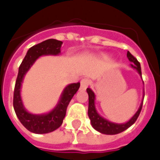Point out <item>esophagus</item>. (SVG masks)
Returning a JSON list of instances; mask_svg holds the SVG:
<instances>
[{
    "label": "esophagus",
    "instance_id": "34e87169",
    "mask_svg": "<svg viewBox=\"0 0 160 160\" xmlns=\"http://www.w3.org/2000/svg\"><path fill=\"white\" fill-rule=\"evenodd\" d=\"M89 85H90V80H88L87 78H84V79H82L81 81H80V89L86 90Z\"/></svg>",
    "mask_w": 160,
    "mask_h": 160
}]
</instances>
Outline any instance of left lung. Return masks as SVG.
Segmentation results:
<instances>
[{
	"instance_id": "left-lung-1",
	"label": "left lung",
	"mask_w": 160,
	"mask_h": 160,
	"mask_svg": "<svg viewBox=\"0 0 160 160\" xmlns=\"http://www.w3.org/2000/svg\"><path fill=\"white\" fill-rule=\"evenodd\" d=\"M127 56L128 60L134 62V64H131L132 68H134L135 69L137 70L139 73L141 75V64L138 62L137 59L134 57L129 51H128ZM144 83V82H143ZM87 93H88V97H89V104H88V117L90 118L91 123L92 125V127L98 132H100L102 134H119L121 132H123L124 130H126L127 128L130 127L131 125L136 122L137 120L139 115L141 113V109H142V104H141V107L138 110V111L134 114L133 118H131L130 120L128 121V122L123 124H118V123H114V122H109L106 119L103 118L101 116L98 114L97 111H96V108H95V95L92 91L91 90L90 88H87Z\"/></svg>"
}]
</instances>
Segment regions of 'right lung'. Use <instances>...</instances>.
<instances>
[{
  "label": "right lung",
  "mask_w": 160,
  "mask_h": 160,
  "mask_svg": "<svg viewBox=\"0 0 160 160\" xmlns=\"http://www.w3.org/2000/svg\"><path fill=\"white\" fill-rule=\"evenodd\" d=\"M62 41L56 39H48L38 43L30 48L26 53L25 58L19 68V73L16 79L15 87L13 92V108L17 117L28 130L35 134H47L56 130L62 124L63 119L66 116L67 108L69 102L80 88V84H70L64 89L59 104L52 111L45 115L37 116L27 112L23 107L20 98V87L23 77L29 70L37 58L43 55H57L61 52Z\"/></svg>",
  "instance_id": "1"
}]
</instances>
